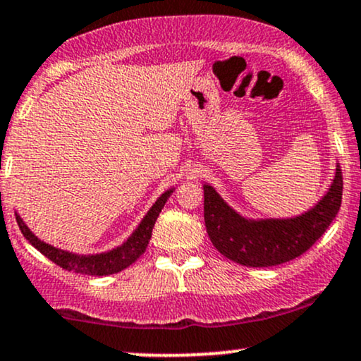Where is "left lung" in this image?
<instances>
[{
	"label": "left lung",
	"instance_id": "obj_1",
	"mask_svg": "<svg viewBox=\"0 0 361 361\" xmlns=\"http://www.w3.org/2000/svg\"><path fill=\"white\" fill-rule=\"evenodd\" d=\"M204 197L207 233L226 258L244 267H276L299 258L326 233L341 207L343 175L338 166L322 200L293 219L247 221L234 212L210 185H204Z\"/></svg>",
	"mask_w": 361,
	"mask_h": 361
}]
</instances>
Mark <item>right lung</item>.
Returning <instances> with one entry per match:
<instances>
[{"label":"right lung","instance_id":"1","mask_svg":"<svg viewBox=\"0 0 361 361\" xmlns=\"http://www.w3.org/2000/svg\"><path fill=\"white\" fill-rule=\"evenodd\" d=\"M173 193V190H168L157 198V202L152 205V209L149 210L146 217L142 219V222L139 224V227L135 229V233L127 239V243H123L122 246L110 252H103V255H93V256H78L73 252L57 250V247L51 246V244H45L40 241L39 238H35L30 233L27 226H25L20 215H16V222H18L20 231L25 235L28 243L32 246L37 247L44 256H47L49 259L54 261L57 267L64 268L68 271L81 273V275H90V276H105L111 275V273L122 271L123 268L130 267L135 259L146 251L149 239H151L152 227H154L157 215H159L161 209H163L169 195Z\"/></svg>","mask_w":361,"mask_h":361}]
</instances>
